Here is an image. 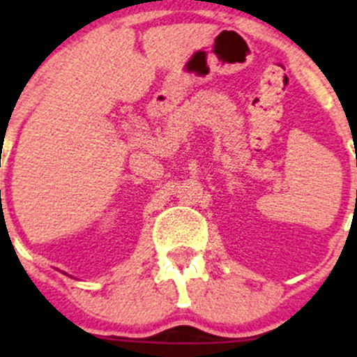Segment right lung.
Masks as SVG:
<instances>
[{
  "label": "right lung",
  "mask_w": 357,
  "mask_h": 357,
  "mask_svg": "<svg viewBox=\"0 0 357 357\" xmlns=\"http://www.w3.org/2000/svg\"><path fill=\"white\" fill-rule=\"evenodd\" d=\"M63 275H66V273H63Z\"/></svg>",
  "instance_id": "right-lung-1"
}]
</instances>
